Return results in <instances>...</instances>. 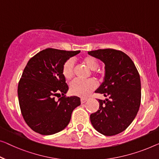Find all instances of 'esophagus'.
Instances as JSON below:
<instances>
[{
  "instance_id": "obj_1",
  "label": "esophagus",
  "mask_w": 159,
  "mask_h": 159,
  "mask_svg": "<svg viewBox=\"0 0 159 159\" xmlns=\"http://www.w3.org/2000/svg\"><path fill=\"white\" fill-rule=\"evenodd\" d=\"M86 101H87V98H80V103H84L85 102H86Z\"/></svg>"
}]
</instances>
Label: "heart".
<instances>
[{
  "instance_id": "obj_1",
  "label": "heart",
  "mask_w": 159,
  "mask_h": 159,
  "mask_svg": "<svg viewBox=\"0 0 159 159\" xmlns=\"http://www.w3.org/2000/svg\"><path fill=\"white\" fill-rule=\"evenodd\" d=\"M82 62L88 68L92 70L95 76H99L101 71L98 69V61L93 56H86L82 58ZM62 74L66 80H70L74 75V62L72 59H68L62 66ZM96 83L93 79L82 80L75 79L70 85V92L73 96L86 97L96 89Z\"/></svg>"
}]
</instances>
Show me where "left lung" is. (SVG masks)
Wrapping results in <instances>:
<instances>
[{"label": "left lung", "mask_w": 159, "mask_h": 159, "mask_svg": "<svg viewBox=\"0 0 159 159\" xmlns=\"http://www.w3.org/2000/svg\"><path fill=\"white\" fill-rule=\"evenodd\" d=\"M88 53L105 64L104 81L96 93L108 97L98 99L99 110L90 116L94 129L104 136H114L129 126L141 104V79L130 57L115 49H98Z\"/></svg>", "instance_id": "1"}]
</instances>
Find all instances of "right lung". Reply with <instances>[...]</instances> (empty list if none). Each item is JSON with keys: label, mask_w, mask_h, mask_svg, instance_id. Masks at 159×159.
<instances>
[{"label": "right lung", "mask_w": 159, "mask_h": 159, "mask_svg": "<svg viewBox=\"0 0 159 159\" xmlns=\"http://www.w3.org/2000/svg\"><path fill=\"white\" fill-rule=\"evenodd\" d=\"M80 51L46 48L32 57L18 83V96L21 113L35 132L52 135L69 124L73 111L80 105L79 97H66L68 86L62 66ZM62 97L58 100L55 96Z\"/></svg>", "instance_id": "right-lung-1"}]
</instances>
